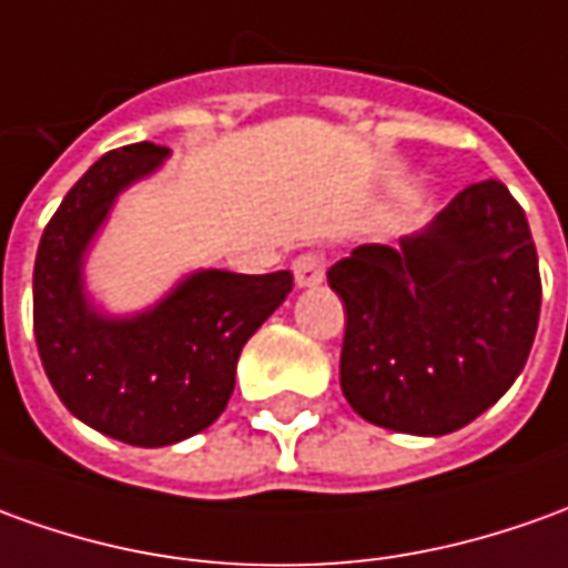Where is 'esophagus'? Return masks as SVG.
Here are the masks:
<instances>
[{"mask_svg": "<svg viewBox=\"0 0 568 568\" xmlns=\"http://www.w3.org/2000/svg\"><path fill=\"white\" fill-rule=\"evenodd\" d=\"M324 265H327V262H324L322 253H315V250L300 253V256L293 260V277H296V287H315V284H322Z\"/></svg>", "mask_w": 568, "mask_h": 568, "instance_id": "obj_1", "label": "esophagus"}]
</instances>
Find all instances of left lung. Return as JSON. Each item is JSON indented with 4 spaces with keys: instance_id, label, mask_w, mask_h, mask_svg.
<instances>
[{
    "instance_id": "left-lung-1",
    "label": "left lung",
    "mask_w": 568,
    "mask_h": 568,
    "mask_svg": "<svg viewBox=\"0 0 568 568\" xmlns=\"http://www.w3.org/2000/svg\"><path fill=\"white\" fill-rule=\"evenodd\" d=\"M346 306L339 386L367 424L445 436L526 367L541 275L529 222L498 179L464 187L398 246L362 244L327 268Z\"/></svg>"
}]
</instances>
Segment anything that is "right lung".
Returning <instances> with one entry per match:
<instances>
[{
    "instance_id": "right-lung-1",
    "label": "right lung",
    "mask_w": 568,
    "mask_h": 568,
    "mask_svg": "<svg viewBox=\"0 0 568 568\" xmlns=\"http://www.w3.org/2000/svg\"><path fill=\"white\" fill-rule=\"evenodd\" d=\"M166 158L170 148L139 142L92 163L45 225L33 265V334L54 393L82 424L142 448L182 442L216 420L244 343L293 291L291 272L206 268L132 318L89 303L85 250L116 194Z\"/></svg>"
}]
</instances>
